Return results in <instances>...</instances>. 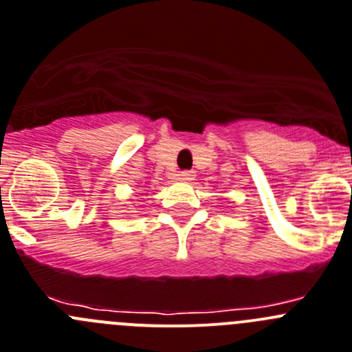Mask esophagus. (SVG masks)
I'll return each instance as SVG.
<instances>
[{
  "label": "esophagus",
  "mask_w": 352,
  "mask_h": 352,
  "mask_svg": "<svg viewBox=\"0 0 352 352\" xmlns=\"http://www.w3.org/2000/svg\"><path fill=\"white\" fill-rule=\"evenodd\" d=\"M177 179L184 180V182H189V180L195 179V172H189V170H186V172H180L179 175H177Z\"/></svg>",
  "instance_id": "34e87169"
}]
</instances>
